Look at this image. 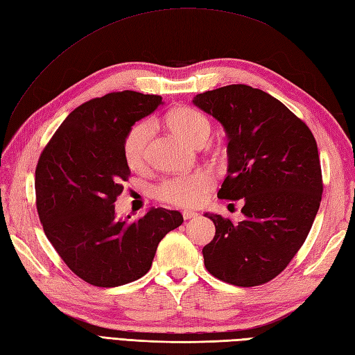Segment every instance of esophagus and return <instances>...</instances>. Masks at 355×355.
Wrapping results in <instances>:
<instances>
[{
  "label": "esophagus",
  "mask_w": 355,
  "mask_h": 355,
  "mask_svg": "<svg viewBox=\"0 0 355 355\" xmlns=\"http://www.w3.org/2000/svg\"><path fill=\"white\" fill-rule=\"evenodd\" d=\"M182 215H184V220H191V218H197L198 214L194 211H184Z\"/></svg>",
  "instance_id": "obj_1"
}]
</instances>
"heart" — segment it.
<instances>
[{
    "label": "heart",
    "instance_id": "1",
    "mask_svg": "<svg viewBox=\"0 0 355 355\" xmlns=\"http://www.w3.org/2000/svg\"><path fill=\"white\" fill-rule=\"evenodd\" d=\"M167 123L171 131L182 137L193 146L206 141L211 134V122L200 111L189 107L175 108L168 112ZM155 125L152 120H141L135 123L125 138V158L128 166L140 170L148 162L149 141L153 135ZM214 179L207 171H196L187 176H178L164 180L157 188V196L161 200L175 206H197L202 203L207 191L212 188Z\"/></svg>",
    "mask_w": 355,
    "mask_h": 355
}]
</instances>
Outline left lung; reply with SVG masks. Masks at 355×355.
<instances>
[{"instance_id":"obj_1","label":"left lung","mask_w":355,"mask_h":355,"mask_svg":"<svg viewBox=\"0 0 355 355\" xmlns=\"http://www.w3.org/2000/svg\"><path fill=\"white\" fill-rule=\"evenodd\" d=\"M194 105L227 135V178L220 198L243 200L238 224L205 214L215 236L203 247L205 266L235 286H259L288 266L309 235L322 197L316 140L283 103L259 89L232 84L197 94Z\"/></svg>"}]
</instances>
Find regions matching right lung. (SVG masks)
Wrapping results in <instances>:
<instances>
[{
  "label": "right lung",
  "mask_w": 355,
  "mask_h": 355,
  "mask_svg": "<svg viewBox=\"0 0 355 355\" xmlns=\"http://www.w3.org/2000/svg\"><path fill=\"white\" fill-rule=\"evenodd\" d=\"M162 103L157 94L114 92L75 108L36 167V206L43 230L64 263L93 286L116 288L148 272L159 241L182 214L152 207L141 218L117 220L114 202L131 170L125 138Z\"/></svg>",
  "instance_id": "obj_1"
}]
</instances>
